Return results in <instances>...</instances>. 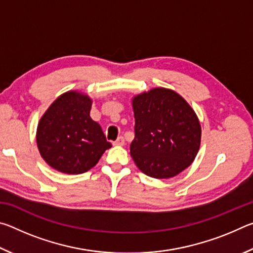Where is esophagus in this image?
Here are the masks:
<instances>
[{
    "mask_svg": "<svg viewBox=\"0 0 253 253\" xmlns=\"http://www.w3.org/2000/svg\"><path fill=\"white\" fill-rule=\"evenodd\" d=\"M125 144V139H124V137H118V138L115 140L114 145H116V146H123V145Z\"/></svg>",
    "mask_w": 253,
    "mask_h": 253,
    "instance_id": "obj_1",
    "label": "esophagus"
}]
</instances>
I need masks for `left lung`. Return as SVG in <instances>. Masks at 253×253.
Here are the masks:
<instances>
[{"label":"left lung","mask_w":253,"mask_h":253,"mask_svg":"<svg viewBox=\"0 0 253 253\" xmlns=\"http://www.w3.org/2000/svg\"><path fill=\"white\" fill-rule=\"evenodd\" d=\"M135 138L130 155L154 178L176 176L194 161L201 126L194 110L175 91L155 88L132 100Z\"/></svg>","instance_id":"8db88e82"}]
</instances>
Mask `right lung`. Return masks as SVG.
<instances>
[{
    "label": "right lung",
    "mask_w": 253,
    "mask_h": 253,
    "mask_svg": "<svg viewBox=\"0 0 253 253\" xmlns=\"http://www.w3.org/2000/svg\"><path fill=\"white\" fill-rule=\"evenodd\" d=\"M88 96L70 91L60 96L38 125L41 156L59 172L81 174L95 166L111 147L100 125L90 117Z\"/></svg>",
    "instance_id": "add662e5"
}]
</instances>
